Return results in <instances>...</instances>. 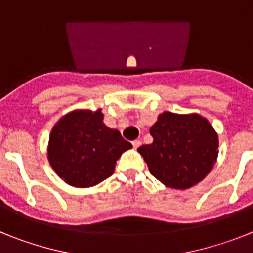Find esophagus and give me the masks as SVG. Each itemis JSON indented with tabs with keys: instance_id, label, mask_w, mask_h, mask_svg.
Masks as SVG:
<instances>
[{
	"instance_id": "1",
	"label": "esophagus",
	"mask_w": 253,
	"mask_h": 253,
	"mask_svg": "<svg viewBox=\"0 0 253 253\" xmlns=\"http://www.w3.org/2000/svg\"><path fill=\"white\" fill-rule=\"evenodd\" d=\"M131 143H133V147H134V148H135V149H137L138 147H139L140 144H142V142H140V140H138V139L133 140V142H131Z\"/></svg>"
}]
</instances>
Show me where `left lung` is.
I'll return each instance as SVG.
<instances>
[{
	"mask_svg": "<svg viewBox=\"0 0 253 253\" xmlns=\"http://www.w3.org/2000/svg\"><path fill=\"white\" fill-rule=\"evenodd\" d=\"M151 144L139 147L149 172L167 187L185 190L211 171L218 158V134L199 114L165 113L149 129Z\"/></svg>",
	"mask_w": 253,
	"mask_h": 253,
	"instance_id": "obj_1",
	"label": "left lung"
}]
</instances>
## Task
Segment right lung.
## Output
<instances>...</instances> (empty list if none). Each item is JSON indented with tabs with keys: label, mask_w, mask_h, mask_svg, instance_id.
I'll list each match as a JSON object with an SVG mask.
<instances>
[{
	"label": "right lung",
	"mask_w": 253,
	"mask_h": 253,
	"mask_svg": "<svg viewBox=\"0 0 253 253\" xmlns=\"http://www.w3.org/2000/svg\"><path fill=\"white\" fill-rule=\"evenodd\" d=\"M131 147L119 130L104 124L101 109L73 110L51 129L48 161L68 185L91 187L110 177L116 161Z\"/></svg>",
	"instance_id": "obj_1"
}]
</instances>
